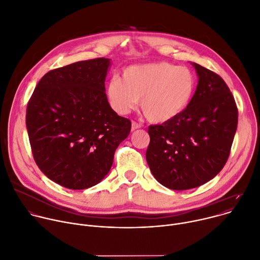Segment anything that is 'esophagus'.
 Listing matches in <instances>:
<instances>
[{"mask_svg":"<svg viewBox=\"0 0 260 260\" xmlns=\"http://www.w3.org/2000/svg\"><path fill=\"white\" fill-rule=\"evenodd\" d=\"M140 127H141V124L137 123L136 121H133V122H132V131H136V129L140 128Z\"/></svg>","mask_w":260,"mask_h":260,"instance_id":"34e87169","label":"esophagus"}]
</instances>
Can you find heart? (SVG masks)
Returning a JSON list of instances; mask_svg holds the SVG:
<instances>
[{
	"instance_id": "heart-1",
	"label": "heart",
	"mask_w": 260,
	"mask_h": 260,
	"mask_svg": "<svg viewBox=\"0 0 260 260\" xmlns=\"http://www.w3.org/2000/svg\"><path fill=\"white\" fill-rule=\"evenodd\" d=\"M196 77L187 67L168 62L133 65L122 80L113 77L107 94L114 110L121 115L141 108L153 123L168 122L190 106L196 91Z\"/></svg>"
}]
</instances>
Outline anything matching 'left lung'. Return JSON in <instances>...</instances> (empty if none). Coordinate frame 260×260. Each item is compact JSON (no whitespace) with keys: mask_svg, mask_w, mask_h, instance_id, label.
<instances>
[{"mask_svg":"<svg viewBox=\"0 0 260 260\" xmlns=\"http://www.w3.org/2000/svg\"><path fill=\"white\" fill-rule=\"evenodd\" d=\"M192 64L198 85L190 106L174 119L148 127L150 171L175 191L200 186L223 169L238 127L237 104L224 80Z\"/></svg>","mask_w":260,"mask_h":260,"instance_id":"8db88e82","label":"left lung"}]
</instances>
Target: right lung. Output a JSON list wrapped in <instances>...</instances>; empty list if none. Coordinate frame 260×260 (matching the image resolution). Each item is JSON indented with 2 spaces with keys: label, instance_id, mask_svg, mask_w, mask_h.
<instances>
[{
  "label": "right lung",
  "instance_id": "obj_1",
  "mask_svg": "<svg viewBox=\"0 0 260 260\" xmlns=\"http://www.w3.org/2000/svg\"><path fill=\"white\" fill-rule=\"evenodd\" d=\"M110 59L80 61L45 74L27 106L33 157L54 182L84 190L109 173L132 122L111 108L105 88Z\"/></svg>",
  "mask_w": 260,
  "mask_h": 260
}]
</instances>
